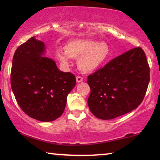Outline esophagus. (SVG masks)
<instances>
[{"mask_svg":"<svg viewBox=\"0 0 160 160\" xmlns=\"http://www.w3.org/2000/svg\"><path fill=\"white\" fill-rule=\"evenodd\" d=\"M82 82H83V78L81 77V76H77V77H76V82L80 83Z\"/></svg>","mask_w":160,"mask_h":160,"instance_id":"esophagus-1","label":"esophagus"}]
</instances>
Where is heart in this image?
I'll return each instance as SVG.
<instances>
[{"instance_id":"obj_1","label":"heart","mask_w":160,"mask_h":160,"mask_svg":"<svg viewBox=\"0 0 160 160\" xmlns=\"http://www.w3.org/2000/svg\"><path fill=\"white\" fill-rule=\"evenodd\" d=\"M65 52L58 49L56 58L63 66L71 64V58L78 59V68L84 73H92L102 68L111 56L109 46L89 39H75L65 45Z\"/></svg>"}]
</instances>
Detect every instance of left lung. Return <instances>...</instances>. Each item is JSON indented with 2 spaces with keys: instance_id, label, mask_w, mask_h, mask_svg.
<instances>
[{
  "instance_id": "8db88e82",
  "label": "left lung",
  "mask_w": 160,
  "mask_h": 160,
  "mask_svg": "<svg viewBox=\"0 0 160 160\" xmlns=\"http://www.w3.org/2000/svg\"><path fill=\"white\" fill-rule=\"evenodd\" d=\"M146 54L134 48L88 76L89 108L100 119H112L134 110L143 101L150 79Z\"/></svg>"
}]
</instances>
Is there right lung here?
Returning a JSON list of instances; mask_svg holds the SVG:
<instances>
[{"label":"right lung","instance_id":"1","mask_svg":"<svg viewBox=\"0 0 160 160\" xmlns=\"http://www.w3.org/2000/svg\"><path fill=\"white\" fill-rule=\"evenodd\" d=\"M45 52L44 43L35 37L19 46L13 58L11 85L26 114L41 122H52L62 114L76 77L60 71L52 59L43 57Z\"/></svg>","mask_w":160,"mask_h":160}]
</instances>
